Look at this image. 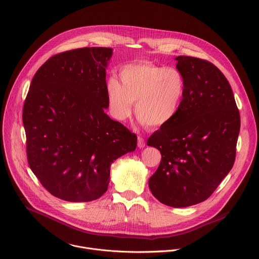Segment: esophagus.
Returning <instances> with one entry per match:
<instances>
[{
	"instance_id": "1",
	"label": "esophagus",
	"mask_w": 259,
	"mask_h": 259,
	"mask_svg": "<svg viewBox=\"0 0 259 259\" xmlns=\"http://www.w3.org/2000/svg\"><path fill=\"white\" fill-rule=\"evenodd\" d=\"M137 145L139 148H143L145 147V140L142 137H138L137 139Z\"/></svg>"
}]
</instances>
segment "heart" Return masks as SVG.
<instances>
[{
  "label": "heart",
  "instance_id": "b5f03b06",
  "mask_svg": "<svg viewBox=\"0 0 259 259\" xmlns=\"http://www.w3.org/2000/svg\"><path fill=\"white\" fill-rule=\"evenodd\" d=\"M120 82L112 77L106 85L111 115L124 121L135 114L147 127H162L178 115L186 95V80L180 70L150 62L124 65Z\"/></svg>",
  "mask_w": 259,
  "mask_h": 259
}]
</instances>
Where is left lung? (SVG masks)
<instances>
[{"instance_id":"8db88e82","label":"left lung","mask_w":259,"mask_h":259,"mask_svg":"<svg viewBox=\"0 0 259 259\" xmlns=\"http://www.w3.org/2000/svg\"><path fill=\"white\" fill-rule=\"evenodd\" d=\"M176 60L186 95L177 117L147 140L161 154L148 186L160 203L186 208L206 201L233 167L240 115L218 67L197 57Z\"/></svg>"}]
</instances>
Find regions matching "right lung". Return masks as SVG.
<instances>
[{
	"mask_svg": "<svg viewBox=\"0 0 259 259\" xmlns=\"http://www.w3.org/2000/svg\"><path fill=\"white\" fill-rule=\"evenodd\" d=\"M107 47L49 58L35 73L23 108L31 170L54 197L91 202L108 189L111 164L133 152L137 136L105 112Z\"/></svg>",
	"mask_w": 259,
	"mask_h": 259,
	"instance_id": "add662e5",
	"label": "right lung"
}]
</instances>
